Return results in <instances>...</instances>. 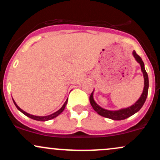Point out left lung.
<instances>
[{"label":"left lung","instance_id":"8db88e82","mask_svg":"<svg viewBox=\"0 0 160 160\" xmlns=\"http://www.w3.org/2000/svg\"><path fill=\"white\" fill-rule=\"evenodd\" d=\"M132 55L134 58L136 60V62L141 65V71H142L143 76H144V89H143L142 94H141L140 98H138V100L135 104H133L132 105L126 108H122V109L117 110V111H110V110L104 109V108L100 107V106L95 102L94 98H93V92H94V90H93L92 92L91 93L90 97H89V102H90V104L92 107L93 108V109H94L99 115L102 116V117H106V118L111 119V120H122L131 117V116H132L133 114H135V113L139 111V110H140L141 108H142V106L144 105L145 101H146L147 96H148V87H149L148 75V73L145 71L144 64V62H143L142 59H141V57L135 52V50H133Z\"/></svg>","mask_w":160,"mask_h":160}]
</instances>
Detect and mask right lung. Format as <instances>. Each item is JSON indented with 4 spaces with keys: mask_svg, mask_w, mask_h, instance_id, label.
Returning <instances> with one entry per match:
<instances>
[{
    "mask_svg": "<svg viewBox=\"0 0 160 160\" xmlns=\"http://www.w3.org/2000/svg\"><path fill=\"white\" fill-rule=\"evenodd\" d=\"M12 101H13V103L16 105V107L17 108V109L19 110V111H21L22 113H23V114H25V116H27L28 117H30L31 119H33V120H38V121H47V120H52V119L55 118V117H56L57 116L59 115L60 113H61L62 112L64 111V109H65V106H66V104H67V103H68V99H67V100L65 101V103H64L63 105H62V107L60 108V109L58 110V111H57L56 112H55V113H52V114H50V115L43 116V117H41V116H34V115L30 114V113H27V112L24 111L23 110H22L21 108H20L19 106H18L17 104H16V103L15 102V101H14L13 99H12Z\"/></svg>",
    "mask_w": 160,
    "mask_h": 160,
    "instance_id": "add662e5",
    "label": "right lung"
}]
</instances>
